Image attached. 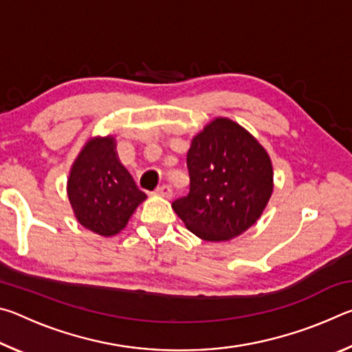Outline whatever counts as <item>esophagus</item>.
Returning <instances> with one entry per match:
<instances>
[{"label":"esophagus","mask_w":352,"mask_h":352,"mask_svg":"<svg viewBox=\"0 0 352 352\" xmlns=\"http://www.w3.org/2000/svg\"><path fill=\"white\" fill-rule=\"evenodd\" d=\"M157 194L162 195V197H164V199H170L172 197V188L169 186V184H163V186H160L157 189Z\"/></svg>","instance_id":"1"}]
</instances>
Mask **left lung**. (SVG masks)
Listing matches in <instances>:
<instances>
[{
    "label": "left lung",
    "instance_id": "1",
    "mask_svg": "<svg viewBox=\"0 0 352 352\" xmlns=\"http://www.w3.org/2000/svg\"><path fill=\"white\" fill-rule=\"evenodd\" d=\"M186 164L189 194L172 208L190 233L223 242L258 222L273 192V164L248 130L212 119L190 141Z\"/></svg>",
    "mask_w": 352,
    "mask_h": 352
}]
</instances>
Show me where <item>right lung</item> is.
Here are the masks:
<instances>
[{
	"label": "right lung",
	"instance_id": "right-lung-1",
	"mask_svg": "<svg viewBox=\"0 0 352 352\" xmlns=\"http://www.w3.org/2000/svg\"><path fill=\"white\" fill-rule=\"evenodd\" d=\"M67 194L77 222L104 237L121 233L147 199L119 162L113 135L85 142L69 169Z\"/></svg>",
	"mask_w": 352,
	"mask_h": 352
}]
</instances>
